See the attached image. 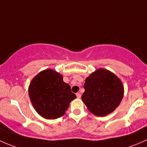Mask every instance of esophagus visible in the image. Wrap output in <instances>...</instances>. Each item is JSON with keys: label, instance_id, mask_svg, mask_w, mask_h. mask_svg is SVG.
Returning <instances> with one entry per match:
<instances>
[{"label": "esophagus", "instance_id": "esophagus-1", "mask_svg": "<svg viewBox=\"0 0 147 147\" xmlns=\"http://www.w3.org/2000/svg\"><path fill=\"white\" fill-rule=\"evenodd\" d=\"M76 96H77V98H80L81 97V93H76Z\"/></svg>", "mask_w": 147, "mask_h": 147}]
</instances>
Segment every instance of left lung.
Masks as SVG:
<instances>
[{
	"label": "left lung",
	"mask_w": 147,
	"mask_h": 147,
	"mask_svg": "<svg viewBox=\"0 0 147 147\" xmlns=\"http://www.w3.org/2000/svg\"><path fill=\"white\" fill-rule=\"evenodd\" d=\"M82 100L91 113L103 117L114 111L122 101L124 86L120 79L110 71L96 70L86 78Z\"/></svg>",
	"instance_id": "1"
}]
</instances>
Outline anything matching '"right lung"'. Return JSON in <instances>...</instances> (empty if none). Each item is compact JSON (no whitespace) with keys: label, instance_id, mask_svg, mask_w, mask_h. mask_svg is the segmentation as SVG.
<instances>
[{"label":"right lung","instance_id":"right-lung-1","mask_svg":"<svg viewBox=\"0 0 147 147\" xmlns=\"http://www.w3.org/2000/svg\"><path fill=\"white\" fill-rule=\"evenodd\" d=\"M29 96L33 107L45 119H57L65 114L71 101L76 98L61 74L51 69L41 71L32 80Z\"/></svg>","mask_w":147,"mask_h":147}]
</instances>
